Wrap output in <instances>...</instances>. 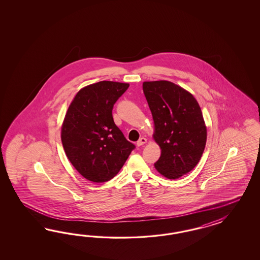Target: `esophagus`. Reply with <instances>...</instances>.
Segmentation results:
<instances>
[{
    "label": "esophagus",
    "instance_id": "1",
    "mask_svg": "<svg viewBox=\"0 0 260 260\" xmlns=\"http://www.w3.org/2000/svg\"><path fill=\"white\" fill-rule=\"evenodd\" d=\"M147 143V139L146 138H144V137H142V138H140L138 141H137V143H136V145L138 146V147H140V146H143L144 144H146Z\"/></svg>",
    "mask_w": 260,
    "mask_h": 260
}]
</instances>
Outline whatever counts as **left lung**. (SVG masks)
I'll return each mask as SVG.
<instances>
[{
	"label": "left lung",
	"instance_id": "8db88e82",
	"mask_svg": "<svg viewBox=\"0 0 260 260\" xmlns=\"http://www.w3.org/2000/svg\"><path fill=\"white\" fill-rule=\"evenodd\" d=\"M143 90L154 124L152 137L161 150L154 167L177 179L198 164L207 141V126L193 95L170 81H147Z\"/></svg>",
	"mask_w": 260,
	"mask_h": 260
}]
</instances>
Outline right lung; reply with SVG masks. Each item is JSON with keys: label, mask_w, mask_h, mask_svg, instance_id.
I'll return each instance as SVG.
<instances>
[{"label": "right lung", "mask_w": 260, "mask_h": 260, "mask_svg": "<svg viewBox=\"0 0 260 260\" xmlns=\"http://www.w3.org/2000/svg\"><path fill=\"white\" fill-rule=\"evenodd\" d=\"M128 87L112 81L88 85L79 90L64 115L63 150L72 166L89 181L113 178L134 149L112 117L113 105Z\"/></svg>", "instance_id": "add662e5"}]
</instances>
